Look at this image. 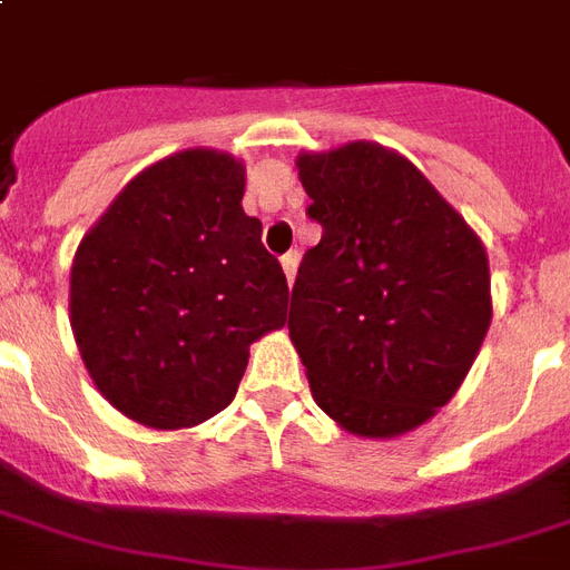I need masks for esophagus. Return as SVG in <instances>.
Instances as JSON below:
<instances>
[{
  "label": "esophagus",
  "instance_id": "1",
  "mask_svg": "<svg viewBox=\"0 0 570 570\" xmlns=\"http://www.w3.org/2000/svg\"><path fill=\"white\" fill-rule=\"evenodd\" d=\"M281 268H284V274H286V284H293V281H296V268H298L296 253H286L284 259H281Z\"/></svg>",
  "mask_w": 570,
  "mask_h": 570
}]
</instances>
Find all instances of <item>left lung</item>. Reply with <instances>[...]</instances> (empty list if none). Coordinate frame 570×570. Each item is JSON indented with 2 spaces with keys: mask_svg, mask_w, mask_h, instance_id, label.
Returning a JSON list of instances; mask_svg holds the SVG:
<instances>
[{
  "mask_svg": "<svg viewBox=\"0 0 570 570\" xmlns=\"http://www.w3.org/2000/svg\"><path fill=\"white\" fill-rule=\"evenodd\" d=\"M296 168L323 226L289 298L314 402L350 435L414 432L456 395L487 338V247L390 147L305 150Z\"/></svg>",
  "mask_w": 570,
  "mask_h": 570,
  "instance_id": "8db88e82",
  "label": "left lung"
}]
</instances>
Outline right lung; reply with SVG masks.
Instances as JSON below:
<instances>
[{
  "label": "right lung",
  "instance_id": "obj_1",
  "mask_svg": "<svg viewBox=\"0 0 570 570\" xmlns=\"http://www.w3.org/2000/svg\"><path fill=\"white\" fill-rule=\"evenodd\" d=\"M244 163L187 147L138 171L75 250L69 320L96 390L147 429H193L235 399L289 286L247 217Z\"/></svg>",
  "mask_w": 570,
  "mask_h": 570
}]
</instances>
